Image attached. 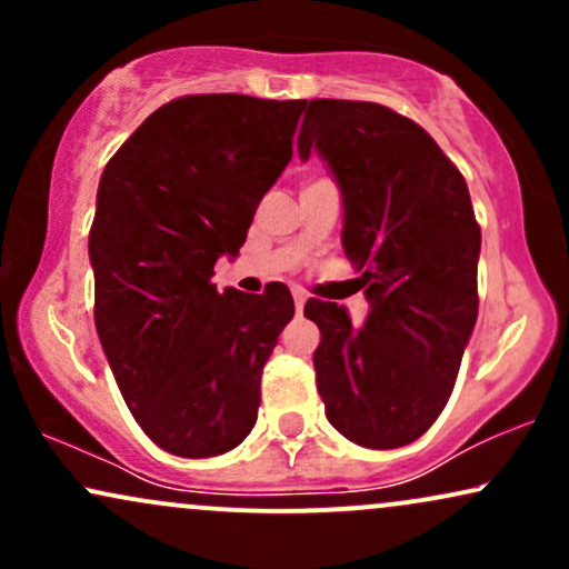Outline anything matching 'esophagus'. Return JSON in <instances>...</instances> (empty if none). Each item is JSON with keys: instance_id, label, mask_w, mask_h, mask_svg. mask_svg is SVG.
Masks as SVG:
<instances>
[{"instance_id": "obj_1", "label": "esophagus", "mask_w": 569, "mask_h": 569, "mask_svg": "<svg viewBox=\"0 0 569 569\" xmlns=\"http://www.w3.org/2000/svg\"><path fill=\"white\" fill-rule=\"evenodd\" d=\"M307 302V297L302 291H293V307H297V312H302V307Z\"/></svg>"}]
</instances>
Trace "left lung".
I'll return each mask as SVG.
<instances>
[{"mask_svg":"<svg viewBox=\"0 0 569 569\" xmlns=\"http://www.w3.org/2000/svg\"><path fill=\"white\" fill-rule=\"evenodd\" d=\"M297 147L302 160L318 149L342 187V246L371 302L363 326L337 302L305 305L326 417L361 447H403L447 407L479 316L468 184L428 130L382 103L312 98Z\"/></svg>","mask_w":569,"mask_h":569,"instance_id":"1","label":"left lung"}]
</instances>
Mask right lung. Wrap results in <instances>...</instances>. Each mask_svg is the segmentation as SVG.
Returning a JSON list of instances; mask_svg holds the SVG:
<instances>
[{"label": "right lung", "mask_w": 569, "mask_h": 569, "mask_svg": "<svg viewBox=\"0 0 569 569\" xmlns=\"http://www.w3.org/2000/svg\"><path fill=\"white\" fill-rule=\"evenodd\" d=\"M305 103L173 98L103 168L90 227L96 331L130 415L171 455L230 452L257 422L291 291H219L211 278L289 166Z\"/></svg>", "instance_id": "add662e5"}]
</instances>
